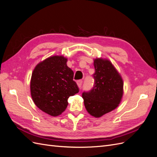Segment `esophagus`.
Here are the masks:
<instances>
[{"label": "esophagus", "mask_w": 157, "mask_h": 157, "mask_svg": "<svg viewBox=\"0 0 157 157\" xmlns=\"http://www.w3.org/2000/svg\"><path fill=\"white\" fill-rule=\"evenodd\" d=\"M77 86L78 88H80L82 86V80H78V81L77 82Z\"/></svg>", "instance_id": "1"}]
</instances>
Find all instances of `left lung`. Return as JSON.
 I'll use <instances>...</instances> for the list:
<instances>
[{"instance_id": "left-lung-1", "label": "left lung", "mask_w": 157, "mask_h": 157, "mask_svg": "<svg viewBox=\"0 0 157 157\" xmlns=\"http://www.w3.org/2000/svg\"><path fill=\"white\" fill-rule=\"evenodd\" d=\"M95 83L82 98L86 111L96 118L101 117L115 109L121 102L124 94V82L121 74L107 59H94Z\"/></svg>"}]
</instances>
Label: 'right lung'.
<instances>
[{"instance_id": "right-lung-1", "label": "right lung", "mask_w": 157, "mask_h": 157, "mask_svg": "<svg viewBox=\"0 0 157 157\" xmlns=\"http://www.w3.org/2000/svg\"><path fill=\"white\" fill-rule=\"evenodd\" d=\"M63 56H53L38 63L33 70L30 90L38 108L52 117L60 115L67 107L68 98L78 92L74 73Z\"/></svg>"}]
</instances>
